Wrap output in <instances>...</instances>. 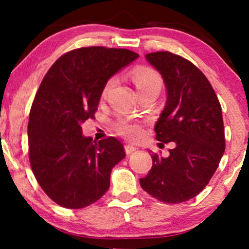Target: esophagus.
<instances>
[{"instance_id": "obj_1", "label": "esophagus", "mask_w": 249, "mask_h": 249, "mask_svg": "<svg viewBox=\"0 0 249 249\" xmlns=\"http://www.w3.org/2000/svg\"><path fill=\"white\" fill-rule=\"evenodd\" d=\"M138 150V147L133 146V145H125V152H126V154H131L133 153L134 151Z\"/></svg>"}]
</instances>
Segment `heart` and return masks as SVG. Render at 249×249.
I'll return each instance as SVG.
<instances>
[{"label":"heart","mask_w":249,"mask_h":249,"mask_svg":"<svg viewBox=\"0 0 249 249\" xmlns=\"http://www.w3.org/2000/svg\"><path fill=\"white\" fill-rule=\"evenodd\" d=\"M132 81L141 96L146 93L159 95L162 88V78L157 70L148 67H139L132 71ZM116 83L115 77L108 78L102 91V97L105 98ZM117 132L125 138L138 139L142 134V127L139 122L133 119H121L116 123Z\"/></svg>","instance_id":"obj_1"}]
</instances>
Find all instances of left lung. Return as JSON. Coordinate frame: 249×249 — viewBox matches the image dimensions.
Returning <instances> with one entry per match:
<instances>
[{
  "label": "left lung",
  "mask_w": 249,
  "mask_h": 249,
  "mask_svg": "<svg viewBox=\"0 0 249 249\" xmlns=\"http://www.w3.org/2000/svg\"><path fill=\"white\" fill-rule=\"evenodd\" d=\"M147 62L160 72L167 101L157 122V141L173 142L164 158L152 153V168L141 186L153 198L179 204L206 187L225 152L221 105L206 76L192 62L168 51L147 53Z\"/></svg>",
  "instance_id": "left-lung-1"
}]
</instances>
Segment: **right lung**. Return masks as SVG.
Returning a JSON list of instances; mask_svg holds the SVG:
<instances>
[{
	"label": "right lung",
	"mask_w": 249,
	"mask_h": 249,
	"mask_svg": "<svg viewBox=\"0 0 249 249\" xmlns=\"http://www.w3.org/2000/svg\"><path fill=\"white\" fill-rule=\"evenodd\" d=\"M137 57L127 49L79 48L59 57L43 78L29 115V160L39 186L59 206L87 207L110 187L124 146L115 137L93 142L81 124L95 118L107 79Z\"/></svg>",
	"instance_id": "add662e5"
}]
</instances>
